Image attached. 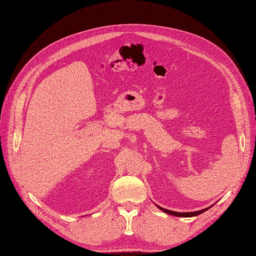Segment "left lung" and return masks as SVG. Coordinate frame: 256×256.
<instances>
[{
	"instance_id": "left-lung-1",
	"label": "left lung",
	"mask_w": 256,
	"mask_h": 256,
	"mask_svg": "<svg viewBox=\"0 0 256 256\" xmlns=\"http://www.w3.org/2000/svg\"><path fill=\"white\" fill-rule=\"evenodd\" d=\"M159 207V206H158ZM211 207V206H210ZM210 207L208 208H205V209H202V210H198V211H194V212H176V211H170L168 209H164L162 207H159L162 211H164L165 214H172V216H184V218H190V216H198V214H203L204 211L208 210Z\"/></svg>"
}]
</instances>
